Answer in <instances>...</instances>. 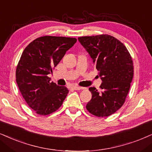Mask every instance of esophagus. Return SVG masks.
Returning a JSON list of instances; mask_svg holds the SVG:
<instances>
[{"label":"esophagus","instance_id":"34e87169","mask_svg":"<svg viewBox=\"0 0 152 152\" xmlns=\"http://www.w3.org/2000/svg\"><path fill=\"white\" fill-rule=\"evenodd\" d=\"M72 88L74 90H83L84 89V88L83 87H80V86H74L72 87Z\"/></svg>","mask_w":152,"mask_h":152}]
</instances>
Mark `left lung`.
<instances>
[{
	"instance_id": "obj_1",
	"label": "left lung",
	"mask_w": 152,
	"mask_h": 152,
	"mask_svg": "<svg viewBox=\"0 0 152 152\" xmlns=\"http://www.w3.org/2000/svg\"><path fill=\"white\" fill-rule=\"evenodd\" d=\"M78 39L93 59L102 80L101 93L94 87L89 88L92 99L86 109L94 116H110L123 106L129 92L134 72L132 57L114 36L101 34Z\"/></svg>"
}]
</instances>
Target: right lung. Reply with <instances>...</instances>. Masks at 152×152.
Returning <instances> with one entry per match:
<instances>
[{
  "label": "right lung",
  "mask_w": 152,
  "mask_h": 152,
  "mask_svg": "<svg viewBox=\"0 0 152 152\" xmlns=\"http://www.w3.org/2000/svg\"><path fill=\"white\" fill-rule=\"evenodd\" d=\"M75 38L45 36L25 48L16 69V81L22 97L37 114L45 116L62 106L69 90L50 82L48 75L76 43Z\"/></svg>",
  "instance_id": "right-lung-1"
}]
</instances>
